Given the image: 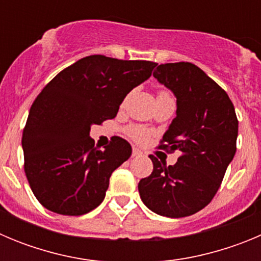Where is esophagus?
<instances>
[{"label": "esophagus", "mask_w": 261, "mask_h": 261, "mask_svg": "<svg viewBox=\"0 0 261 261\" xmlns=\"http://www.w3.org/2000/svg\"><path fill=\"white\" fill-rule=\"evenodd\" d=\"M140 154H141V150H140V149H137V147H133L132 155L133 156H137V155H140Z\"/></svg>", "instance_id": "1"}]
</instances>
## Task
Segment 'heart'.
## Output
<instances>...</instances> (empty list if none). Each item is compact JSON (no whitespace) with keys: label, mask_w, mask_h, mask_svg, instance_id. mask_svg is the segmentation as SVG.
I'll return each mask as SVG.
<instances>
[{"label":"heart","mask_w":261,"mask_h":261,"mask_svg":"<svg viewBox=\"0 0 261 261\" xmlns=\"http://www.w3.org/2000/svg\"><path fill=\"white\" fill-rule=\"evenodd\" d=\"M161 94H167V93H161ZM128 133L129 136H130V137L137 142H142L147 138V130L145 128H142V126H137V125L130 126V128L128 129Z\"/></svg>","instance_id":"1"}]
</instances>
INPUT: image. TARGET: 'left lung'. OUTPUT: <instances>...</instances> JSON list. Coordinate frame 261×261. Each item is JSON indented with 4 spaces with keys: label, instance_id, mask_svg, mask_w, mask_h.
<instances>
[{
    "label": "left lung",
    "instance_id": "left-lung-1",
    "mask_svg": "<svg viewBox=\"0 0 261 261\" xmlns=\"http://www.w3.org/2000/svg\"><path fill=\"white\" fill-rule=\"evenodd\" d=\"M154 78L176 98V117L161 149L179 150L174 166L154 155L153 172L138 183L142 202L170 218L192 216L205 208L220 188L237 151L238 119L225 90L191 62L162 64Z\"/></svg>",
    "mask_w": 261,
    "mask_h": 261
}]
</instances>
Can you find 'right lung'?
I'll return each instance as SVG.
<instances>
[{"label": "right lung", "instance_id": "1", "mask_svg": "<svg viewBox=\"0 0 261 261\" xmlns=\"http://www.w3.org/2000/svg\"><path fill=\"white\" fill-rule=\"evenodd\" d=\"M155 62L93 55L60 71L32 103L22 136L24 172L44 208L82 216L105 200L111 174L132 154L116 137L99 150L94 124L114 119L129 91L150 78Z\"/></svg>", "mask_w": 261, "mask_h": 261}]
</instances>
